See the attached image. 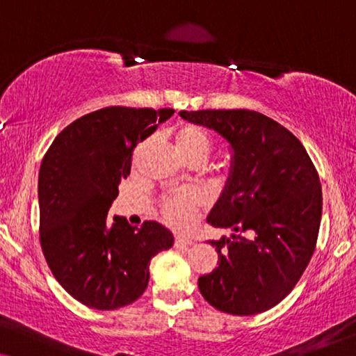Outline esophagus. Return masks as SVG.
Returning <instances> with one entry per match:
<instances>
[{"instance_id": "obj_1", "label": "esophagus", "mask_w": 356, "mask_h": 356, "mask_svg": "<svg viewBox=\"0 0 356 356\" xmlns=\"http://www.w3.org/2000/svg\"><path fill=\"white\" fill-rule=\"evenodd\" d=\"M193 245V240L189 236H184V235H178L175 238V246L177 248H184V246H191Z\"/></svg>"}]
</instances>
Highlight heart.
Masks as SVG:
<instances>
[{
  "label": "heart",
  "instance_id": "1",
  "mask_svg": "<svg viewBox=\"0 0 356 356\" xmlns=\"http://www.w3.org/2000/svg\"><path fill=\"white\" fill-rule=\"evenodd\" d=\"M147 145V140L140 143L136 149L134 157L138 159ZM175 145H177L178 154L181 155L184 162L189 165H204L207 162L209 155L212 152V140L209 134L201 126L196 124H183L175 131ZM201 207V197L197 193L178 191L167 196L162 201V216L170 225L183 228L189 225L196 217V213Z\"/></svg>",
  "mask_w": 356,
  "mask_h": 356
}]
</instances>
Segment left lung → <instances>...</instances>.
Here are the masks:
<instances>
[{"label":"left lung","instance_id":"8db88e82","mask_svg":"<svg viewBox=\"0 0 356 356\" xmlns=\"http://www.w3.org/2000/svg\"><path fill=\"white\" fill-rule=\"evenodd\" d=\"M179 116L216 131L232 149L227 184L207 222L233 233L211 241L218 266L199 277V290L223 313H264L293 290L313 257L323 213L318 172L303 144L257 111Z\"/></svg>","mask_w":356,"mask_h":356}]
</instances>
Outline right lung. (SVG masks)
I'll return each mask as SVG.
<instances>
[{"label": "right lung", "mask_w": 356, "mask_h": 356, "mask_svg": "<svg viewBox=\"0 0 356 356\" xmlns=\"http://www.w3.org/2000/svg\"><path fill=\"white\" fill-rule=\"evenodd\" d=\"M172 108L106 106L81 116L53 140L38 173L40 245L60 285L79 303L110 311L147 289L150 259L173 246L159 222L131 227L108 217L138 143Z\"/></svg>", "instance_id": "add662e5"}]
</instances>
